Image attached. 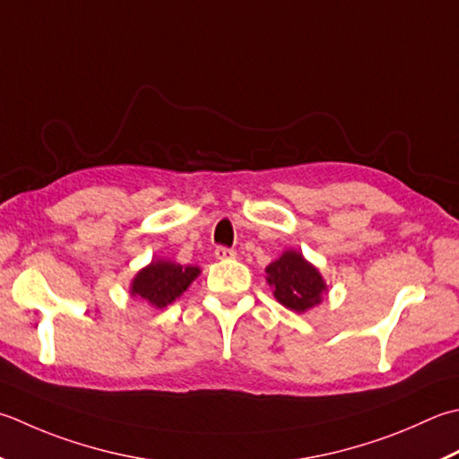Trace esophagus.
I'll use <instances>...</instances> for the list:
<instances>
[{
    "instance_id": "obj_1",
    "label": "esophagus",
    "mask_w": 459,
    "mask_h": 459,
    "mask_svg": "<svg viewBox=\"0 0 459 459\" xmlns=\"http://www.w3.org/2000/svg\"><path fill=\"white\" fill-rule=\"evenodd\" d=\"M214 256H217L219 260H229V258H235L237 253L227 247H219L217 250H214Z\"/></svg>"
}]
</instances>
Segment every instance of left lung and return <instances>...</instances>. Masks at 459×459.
Returning a JSON list of instances; mask_svg holds the SVG:
<instances>
[{
  "instance_id": "obj_1",
  "label": "left lung",
  "mask_w": 459,
  "mask_h": 459,
  "mask_svg": "<svg viewBox=\"0 0 459 459\" xmlns=\"http://www.w3.org/2000/svg\"><path fill=\"white\" fill-rule=\"evenodd\" d=\"M266 282L284 308L299 314L318 307L325 294H328L325 276L304 258L300 250L294 248L284 250L274 263L266 266Z\"/></svg>"
}]
</instances>
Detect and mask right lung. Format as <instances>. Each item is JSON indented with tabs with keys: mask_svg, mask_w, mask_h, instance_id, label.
<instances>
[{
	"mask_svg": "<svg viewBox=\"0 0 459 459\" xmlns=\"http://www.w3.org/2000/svg\"><path fill=\"white\" fill-rule=\"evenodd\" d=\"M199 274L201 268L195 264L183 266L173 260L155 258L133 276L129 292L152 308H165L173 304Z\"/></svg>",
	"mask_w": 459,
	"mask_h": 459,
	"instance_id": "obj_1",
	"label": "right lung"
}]
</instances>
